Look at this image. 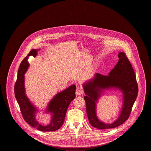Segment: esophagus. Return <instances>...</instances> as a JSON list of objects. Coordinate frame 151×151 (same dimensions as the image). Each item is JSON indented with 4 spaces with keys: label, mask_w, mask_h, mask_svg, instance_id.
Returning <instances> with one entry per match:
<instances>
[{
    "label": "esophagus",
    "mask_w": 151,
    "mask_h": 151,
    "mask_svg": "<svg viewBox=\"0 0 151 151\" xmlns=\"http://www.w3.org/2000/svg\"><path fill=\"white\" fill-rule=\"evenodd\" d=\"M84 93V89L82 87H78L76 90V95H81Z\"/></svg>",
    "instance_id": "esophagus-1"
}]
</instances>
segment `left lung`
Returning a JSON list of instances; mask_svg holds the SVG:
<instances>
[{
  "instance_id": "left-lung-1",
  "label": "left lung",
  "mask_w": 151,
  "mask_h": 151,
  "mask_svg": "<svg viewBox=\"0 0 151 151\" xmlns=\"http://www.w3.org/2000/svg\"><path fill=\"white\" fill-rule=\"evenodd\" d=\"M119 60L107 76L96 73L94 79L84 85L86 94V114L91 124L98 129H109L121 125L128 119L138 93V85L132 66L126 54H118ZM116 87L123 92L124 103L119 118L111 124L100 122L95 114V102L102 89Z\"/></svg>"
}]
</instances>
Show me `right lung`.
<instances>
[{
	"instance_id": "right-lung-1",
	"label": "right lung",
	"mask_w": 151,
	"mask_h": 151,
	"mask_svg": "<svg viewBox=\"0 0 151 151\" xmlns=\"http://www.w3.org/2000/svg\"><path fill=\"white\" fill-rule=\"evenodd\" d=\"M37 50L33 49L22 60L17 72V78L14 84V95L17 101L22 117L25 122L36 129L43 132L54 131L60 129L65 121V114L70 104L75 98L76 86L72 85L65 91L58 93L48 105L47 111L52 114L50 123L46 126L36 121V109L26 97L24 89V76L28 67L30 56L35 57Z\"/></svg>"
}]
</instances>
